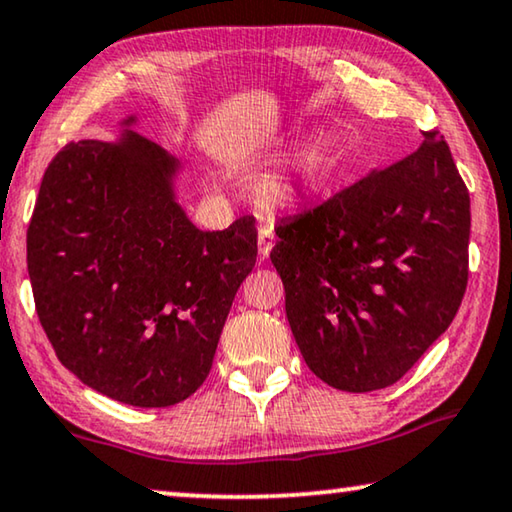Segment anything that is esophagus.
Returning <instances> with one entry per match:
<instances>
[{
  "mask_svg": "<svg viewBox=\"0 0 512 512\" xmlns=\"http://www.w3.org/2000/svg\"><path fill=\"white\" fill-rule=\"evenodd\" d=\"M272 247V228H261V233H258V254H261V258H268Z\"/></svg>",
  "mask_w": 512,
  "mask_h": 512,
  "instance_id": "1",
  "label": "esophagus"
}]
</instances>
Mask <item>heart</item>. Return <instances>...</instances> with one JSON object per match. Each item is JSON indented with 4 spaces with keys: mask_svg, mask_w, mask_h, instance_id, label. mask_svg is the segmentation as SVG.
<instances>
[{
    "mask_svg": "<svg viewBox=\"0 0 512 512\" xmlns=\"http://www.w3.org/2000/svg\"><path fill=\"white\" fill-rule=\"evenodd\" d=\"M339 159V143L337 138L325 136L314 143V147L307 152L305 161H302L298 173L286 180H272L263 187L265 201L279 207H291L305 201L307 196L314 194L328 182Z\"/></svg>",
    "mask_w": 512,
    "mask_h": 512,
    "instance_id": "b5f03b06",
    "label": "heart"
}]
</instances>
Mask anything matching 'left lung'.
Returning a JSON list of instances; mask_svg holds the SVG:
<instances>
[{
    "mask_svg": "<svg viewBox=\"0 0 512 512\" xmlns=\"http://www.w3.org/2000/svg\"><path fill=\"white\" fill-rule=\"evenodd\" d=\"M279 221L272 265L307 367L332 388L397 383L453 323L469 281V189L439 131Z\"/></svg>",
    "mask_w": 512,
    "mask_h": 512,
    "instance_id": "left-lung-1",
    "label": "left lung"
}]
</instances>
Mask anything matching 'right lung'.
I'll return each mask as SVG.
<instances>
[{"label": "right lung", "instance_id": "1", "mask_svg": "<svg viewBox=\"0 0 512 512\" xmlns=\"http://www.w3.org/2000/svg\"><path fill=\"white\" fill-rule=\"evenodd\" d=\"M133 122L120 143L80 140L50 161L27 270L59 362L101 395L159 409L210 374L258 233L254 217L198 231L175 201L177 161Z\"/></svg>", "mask_w": 512, "mask_h": 512}]
</instances>
